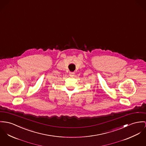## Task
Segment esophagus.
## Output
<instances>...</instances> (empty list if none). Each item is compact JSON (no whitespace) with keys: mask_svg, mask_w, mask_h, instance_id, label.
<instances>
[{"mask_svg":"<svg viewBox=\"0 0 146 146\" xmlns=\"http://www.w3.org/2000/svg\"><path fill=\"white\" fill-rule=\"evenodd\" d=\"M74 73H73V72H70V73H69V76H70V77H73L74 76Z\"/></svg>","mask_w":146,"mask_h":146,"instance_id":"1","label":"esophagus"}]
</instances>
